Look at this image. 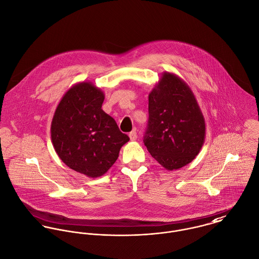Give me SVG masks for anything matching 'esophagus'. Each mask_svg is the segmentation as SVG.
I'll list each match as a JSON object with an SVG mask.
<instances>
[{"mask_svg":"<svg viewBox=\"0 0 259 259\" xmlns=\"http://www.w3.org/2000/svg\"><path fill=\"white\" fill-rule=\"evenodd\" d=\"M128 137H130V139H131V141H136V140H137V138H138L137 131H136V130H134L133 132H131V133H130V135H128Z\"/></svg>","mask_w":259,"mask_h":259,"instance_id":"1","label":"esophagus"}]
</instances>
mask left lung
<instances>
[{"label":"left lung","instance_id":"1","mask_svg":"<svg viewBox=\"0 0 259 259\" xmlns=\"http://www.w3.org/2000/svg\"><path fill=\"white\" fill-rule=\"evenodd\" d=\"M148 128L144 144L165 169H179L199 153L205 120L184 79L164 72L148 95Z\"/></svg>","mask_w":259,"mask_h":259}]
</instances>
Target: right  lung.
Instances as JSON below:
<instances>
[{
    "label": "right lung",
    "instance_id": "obj_1",
    "mask_svg": "<svg viewBox=\"0 0 259 259\" xmlns=\"http://www.w3.org/2000/svg\"><path fill=\"white\" fill-rule=\"evenodd\" d=\"M105 94L91 81L74 84L62 98L51 124L54 148L70 168L89 178L105 175L130 141L102 110Z\"/></svg>",
    "mask_w": 259,
    "mask_h": 259
}]
</instances>
